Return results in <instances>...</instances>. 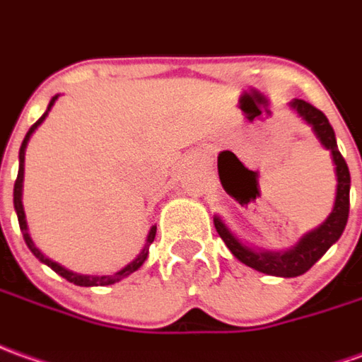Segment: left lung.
Wrapping results in <instances>:
<instances>
[{
  "instance_id": "obj_1",
  "label": "left lung",
  "mask_w": 362,
  "mask_h": 362,
  "mask_svg": "<svg viewBox=\"0 0 362 362\" xmlns=\"http://www.w3.org/2000/svg\"><path fill=\"white\" fill-rule=\"evenodd\" d=\"M289 107L313 129L319 142L327 150H331L337 174V196L333 212L329 214V218L319 228L305 233L303 238L295 243L291 250H287V252H265V250L257 252L253 247H247L245 243L240 242L230 232V228L218 216H214V226H216V230L220 233V238L228 245V250L242 264L250 265V267L262 272V274L277 275V277H297V275H303L341 238V233H343L346 226V220H349V190H351L349 166H346L345 158L341 156L339 148H337L335 130L329 124L325 115L319 109H315L313 105H309L303 98H293L289 103Z\"/></svg>"
}]
</instances>
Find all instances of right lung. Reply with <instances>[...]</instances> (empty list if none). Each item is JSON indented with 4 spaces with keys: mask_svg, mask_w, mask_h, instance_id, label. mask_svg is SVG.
Masks as SVG:
<instances>
[{
    "mask_svg": "<svg viewBox=\"0 0 362 362\" xmlns=\"http://www.w3.org/2000/svg\"><path fill=\"white\" fill-rule=\"evenodd\" d=\"M59 98V95H55V97L51 98V103H49V107H47V110L43 112V117L37 120L35 124L29 129V132L25 134V139H23V142H21V148H19V172H17V180H16V186H13V206H16V212H17V220H19V228H21V233H23V240H25L27 247L31 250V253L35 255L37 259L41 262V264L49 265L55 274H59L61 277H65L67 281H71V284L75 285H81V287H100V285H112L117 284V281H120V279H124L127 275L134 274L136 269H139L140 265L146 262V257H148V247L150 243L154 242V235H156V226H152L148 232V238H146V243H144V247H142V252L136 255V259H132L129 265H124L120 272H117V274L112 275H81V274H75V272H71V269H67V267H63L61 264H57V262H53V259H49L47 255H43V252H39V247H37L35 243H33V240H31V235H29V230H27V220H25V212H23V202H21V190H23V164H25V148H27V142H29V139H31V134L35 132V129L45 120V117L49 115V110H51V107L55 105V100Z\"/></svg>",
    "mask_w": 362,
    "mask_h": 362,
    "instance_id": "add662e5",
    "label": "right lung"
}]
</instances>
